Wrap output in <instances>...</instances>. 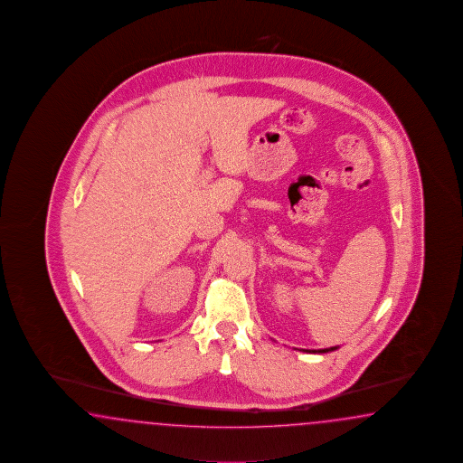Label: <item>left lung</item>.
I'll return each mask as SVG.
<instances>
[{"label":"left lung","instance_id":"left-lung-1","mask_svg":"<svg viewBox=\"0 0 463 463\" xmlns=\"http://www.w3.org/2000/svg\"><path fill=\"white\" fill-rule=\"evenodd\" d=\"M337 347H330V349H320V350H306V352H319V354H324V352H330V350H335Z\"/></svg>","mask_w":463,"mask_h":463}]
</instances>
